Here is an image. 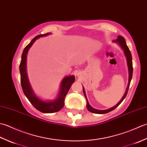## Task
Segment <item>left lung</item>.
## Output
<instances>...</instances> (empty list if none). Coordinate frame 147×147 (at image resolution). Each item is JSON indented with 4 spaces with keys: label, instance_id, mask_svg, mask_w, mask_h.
<instances>
[{
    "label": "left lung",
    "instance_id": "left-lung-1",
    "mask_svg": "<svg viewBox=\"0 0 147 147\" xmlns=\"http://www.w3.org/2000/svg\"><path fill=\"white\" fill-rule=\"evenodd\" d=\"M113 42H117L119 44V45L122 48V49L123 50V51L124 53V55L126 57V60H127V67H128V70H129V80H128V85L127 87V89L126 90H125V92L124 93L123 97L122 98V99L121 100V101H119V102L115 106L113 107L112 108H110V109H107V110H97V109H95L94 108H92L90 105H89V102H88V98L86 97V92H85V89L84 88H83V92H84V94L85 97L86 98V100H87V105H86V107H87V109L89 110V112H91L92 113H98V114H103V113H109L110 112L112 111V110H114L115 109H116L117 107L120 104L122 103V101L124 100V98L126 96V95L127 94V92H128V89L129 88V85H130V82H131V80L132 79V76H133V61H132V56H131V54L129 49V47H127L126 43H125V38L122 37V36L121 35H119L118 36V38H117L116 40H113ZM83 87V86H82Z\"/></svg>",
    "mask_w": 147,
    "mask_h": 147
}]
</instances>
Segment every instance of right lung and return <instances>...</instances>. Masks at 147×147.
Returning a JSON list of instances; mask_svg holds the SVG:
<instances>
[{
	"instance_id": "right-lung-1",
	"label": "right lung",
	"mask_w": 147,
	"mask_h": 147,
	"mask_svg": "<svg viewBox=\"0 0 147 147\" xmlns=\"http://www.w3.org/2000/svg\"><path fill=\"white\" fill-rule=\"evenodd\" d=\"M51 33H47L46 34H41L36 36L32 41L24 49L22 55V60L20 65V71L21 76V84L24 94L28 98L30 102L36 109L42 113H55L60 110L63 107L65 103V98L68 93L71 84L75 82V76H70L65 77L61 83L60 91L56 100L53 101H45L38 98L33 91L32 87L30 84L26 73V55L29 49L35 42L37 38L41 37H45L50 35Z\"/></svg>"
}]
</instances>
